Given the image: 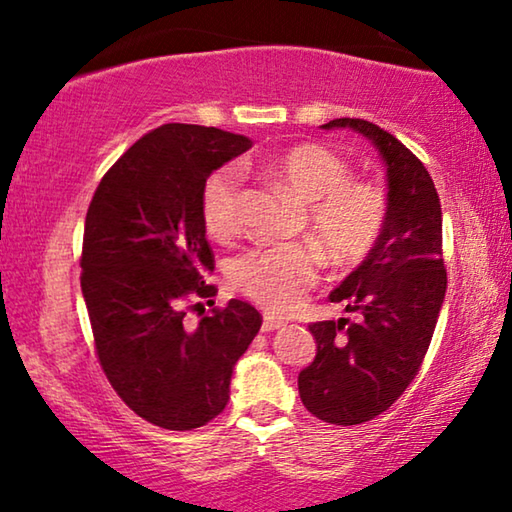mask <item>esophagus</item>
<instances>
[{
  "label": "esophagus",
  "instance_id": "34e87169",
  "mask_svg": "<svg viewBox=\"0 0 512 512\" xmlns=\"http://www.w3.org/2000/svg\"><path fill=\"white\" fill-rule=\"evenodd\" d=\"M280 326H285V322H282L280 317L271 315V312H264V322H262V331H264V333L276 331V329H280Z\"/></svg>",
  "mask_w": 512,
  "mask_h": 512
}]
</instances>
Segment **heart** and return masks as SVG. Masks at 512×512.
Here are the masks:
<instances>
[{"label": "heart", "mask_w": 512, "mask_h": 512, "mask_svg": "<svg viewBox=\"0 0 512 512\" xmlns=\"http://www.w3.org/2000/svg\"><path fill=\"white\" fill-rule=\"evenodd\" d=\"M266 174L303 202L301 230L315 239L326 262L349 269L368 257L386 230L388 193L379 181L354 177L345 156L324 144H296L264 165ZM241 177L234 167L213 170L200 188V218L211 239L239 230ZM310 243L257 246L236 255L227 269L234 289L273 312L299 305L319 278Z\"/></svg>", "instance_id": "obj_1"}]
</instances>
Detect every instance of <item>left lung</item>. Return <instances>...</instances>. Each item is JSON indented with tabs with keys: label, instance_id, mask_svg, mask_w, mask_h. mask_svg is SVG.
Returning a JSON list of instances; mask_svg holds the SVG:
<instances>
[{
	"label": "left lung",
	"instance_id": "left-lung-1",
	"mask_svg": "<svg viewBox=\"0 0 512 512\" xmlns=\"http://www.w3.org/2000/svg\"><path fill=\"white\" fill-rule=\"evenodd\" d=\"M375 142L386 163L388 220L375 250L331 292L358 322H315L317 354L299 375L301 402L333 425L384 414L421 370L446 294L441 204L430 172L398 137L365 119H333Z\"/></svg>",
	"mask_w": 512,
	"mask_h": 512
}]
</instances>
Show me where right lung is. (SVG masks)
I'll use <instances>...</instances> for the list:
<instances>
[{"instance_id":"obj_1","label":"right lung","mask_w":512,"mask_h":512,"mask_svg":"<svg viewBox=\"0 0 512 512\" xmlns=\"http://www.w3.org/2000/svg\"><path fill=\"white\" fill-rule=\"evenodd\" d=\"M250 140L220 128L165 124L103 174L80 257L96 358L137 416L165 430L213 421L239 358L262 326L253 305H214L190 330L188 309L213 304V250L200 218L204 179Z\"/></svg>"}]
</instances>
